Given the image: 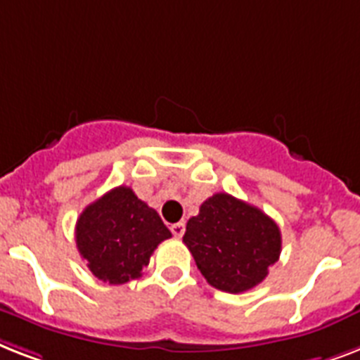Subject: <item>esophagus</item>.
I'll return each mask as SVG.
<instances>
[{
	"mask_svg": "<svg viewBox=\"0 0 360 360\" xmlns=\"http://www.w3.org/2000/svg\"><path fill=\"white\" fill-rule=\"evenodd\" d=\"M170 231L174 233L175 238H181V236L185 235V221H177V224H172Z\"/></svg>",
	"mask_w": 360,
	"mask_h": 360,
	"instance_id": "obj_1",
	"label": "esophagus"
}]
</instances>
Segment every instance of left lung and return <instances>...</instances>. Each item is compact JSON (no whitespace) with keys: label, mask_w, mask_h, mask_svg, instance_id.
<instances>
[{"label":"left lung","mask_w":360,"mask_h":360,"mask_svg":"<svg viewBox=\"0 0 360 360\" xmlns=\"http://www.w3.org/2000/svg\"><path fill=\"white\" fill-rule=\"evenodd\" d=\"M183 242L201 276L218 290L246 292L281 255V231L261 209L220 192L186 224Z\"/></svg>","instance_id":"1"}]
</instances>
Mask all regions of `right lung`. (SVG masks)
<instances>
[{"instance_id":"right-lung-1","label":"right lung","mask_w":360,"mask_h":360,"mask_svg":"<svg viewBox=\"0 0 360 360\" xmlns=\"http://www.w3.org/2000/svg\"><path fill=\"white\" fill-rule=\"evenodd\" d=\"M157 210L129 186H116L90 203L75 224V244L89 270L110 285L142 276L160 242L170 238Z\"/></svg>"}]
</instances>
